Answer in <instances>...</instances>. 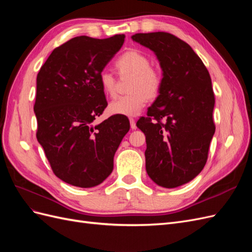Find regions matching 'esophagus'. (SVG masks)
Masks as SVG:
<instances>
[{
    "label": "esophagus",
    "instance_id": "34e87169",
    "mask_svg": "<svg viewBox=\"0 0 252 252\" xmlns=\"http://www.w3.org/2000/svg\"><path fill=\"white\" fill-rule=\"evenodd\" d=\"M129 121H130V127H131V129H136V124H135L134 119H130Z\"/></svg>",
    "mask_w": 252,
    "mask_h": 252
}]
</instances>
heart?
I'll return each instance as SVG.
<instances>
[{"mask_svg":"<svg viewBox=\"0 0 252 252\" xmlns=\"http://www.w3.org/2000/svg\"><path fill=\"white\" fill-rule=\"evenodd\" d=\"M116 67L121 77H132L128 88L131 94L111 102L109 111L125 117L138 116L148 98L158 95L163 84L162 74L151 67V61L145 53L135 49L121 55L116 61ZM100 83L106 94L112 97L117 95L118 80L113 73L103 70L100 73Z\"/></svg>","mask_w":252,"mask_h":252,"instance_id":"obj_1","label":"heart"}]
</instances>
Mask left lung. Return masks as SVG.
I'll use <instances>...</instances> for the list:
<instances>
[{"instance_id":"obj_1","label":"left lung","mask_w":252,"mask_h":252,"mask_svg":"<svg viewBox=\"0 0 252 252\" xmlns=\"http://www.w3.org/2000/svg\"><path fill=\"white\" fill-rule=\"evenodd\" d=\"M131 39L155 51L163 70L158 96L147 117L136 122L146 136V170L158 186L178 187L207 162L216 131L210 74L193 49L171 33H135Z\"/></svg>"}]
</instances>
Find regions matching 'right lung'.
I'll use <instances>...</instances> for the list:
<instances>
[{
    "label": "right lung",
    "instance_id": "add662e5",
    "mask_svg": "<svg viewBox=\"0 0 252 252\" xmlns=\"http://www.w3.org/2000/svg\"><path fill=\"white\" fill-rule=\"evenodd\" d=\"M124 40L73 37L53 49L37 73L36 139L53 173L72 186L94 187L108 177L130 127L120 114L94 123L107 107L100 73Z\"/></svg>",
    "mask_w": 252,
    "mask_h": 252
}]
</instances>
